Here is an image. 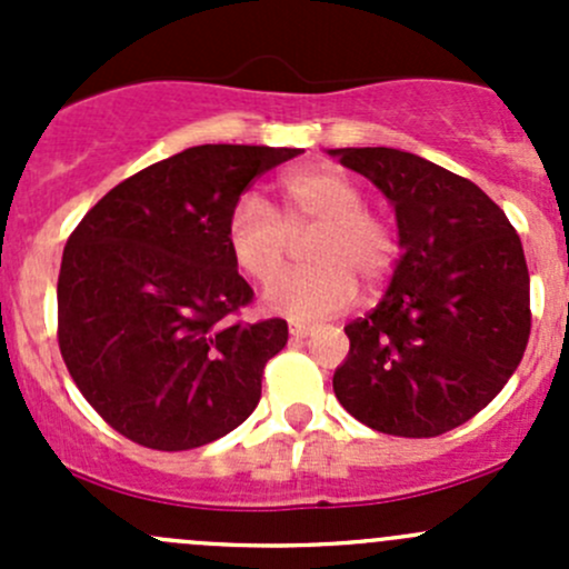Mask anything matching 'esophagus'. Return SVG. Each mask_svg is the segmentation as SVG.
Masks as SVG:
<instances>
[{
  "mask_svg": "<svg viewBox=\"0 0 569 569\" xmlns=\"http://www.w3.org/2000/svg\"><path fill=\"white\" fill-rule=\"evenodd\" d=\"M289 332H291V336H295V338H306V336H311L313 327H311V325H302V321H291Z\"/></svg>",
  "mask_w": 569,
  "mask_h": 569,
  "instance_id": "34e87169",
  "label": "esophagus"
}]
</instances>
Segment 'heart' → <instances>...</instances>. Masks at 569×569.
Wrapping results in <instances>:
<instances>
[{
  "label": "heart",
  "instance_id": "heart-1",
  "mask_svg": "<svg viewBox=\"0 0 569 569\" xmlns=\"http://www.w3.org/2000/svg\"><path fill=\"white\" fill-rule=\"evenodd\" d=\"M280 217L256 194L233 203L226 244L233 263L256 283H272L288 268L293 239L315 231L307 254L315 263L267 291L272 311L319 319L343 311L363 286L386 283L399 261L393 222L363 206V189L330 164L291 170L280 178Z\"/></svg>",
  "mask_w": 569,
  "mask_h": 569
}]
</instances>
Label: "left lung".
I'll list each match as a JSON object with an SVG mask.
<instances>
[{
	"label": "left lung",
	"mask_w": 569,
	"mask_h": 569,
	"mask_svg": "<svg viewBox=\"0 0 569 569\" xmlns=\"http://www.w3.org/2000/svg\"><path fill=\"white\" fill-rule=\"evenodd\" d=\"M393 203L401 256L386 297L343 327L332 391L396 438H438L507 386L531 332L518 231L473 181L396 148H338Z\"/></svg>",
	"instance_id": "8db88e82"
}]
</instances>
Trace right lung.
Segmentation results:
<instances>
[{
    "label": "right lung",
    "instance_id": "right-lung-1",
    "mask_svg": "<svg viewBox=\"0 0 569 569\" xmlns=\"http://www.w3.org/2000/svg\"><path fill=\"white\" fill-rule=\"evenodd\" d=\"M300 148L194 146L112 187L62 250L57 341L73 382L123 438L187 451L248 421L283 319L250 325L226 244L244 189Z\"/></svg>",
    "mask_w": 569,
    "mask_h": 569
}]
</instances>
